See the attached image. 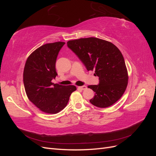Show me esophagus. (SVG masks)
I'll return each mask as SVG.
<instances>
[{"mask_svg": "<svg viewBox=\"0 0 156 156\" xmlns=\"http://www.w3.org/2000/svg\"><path fill=\"white\" fill-rule=\"evenodd\" d=\"M79 89H81V90H85V89H87V86H85V85H84V86H81V87H78Z\"/></svg>", "mask_w": 156, "mask_h": 156, "instance_id": "1", "label": "esophagus"}]
</instances>
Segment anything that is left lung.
<instances>
[{"instance_id": "obj_1", "label": "left lung", "mask_w": 156, "mask_h": 156, "mask_svg": "<svg viewBox=\"0 0 156 156\" xmlns=\"http://www.w3.org/2000/svg\"><path fill=\"white\" fill-rule=\"evenodd\" d=\"M67 45L87 69L94 70V75L99 77L98 85L88 86L95 92L90 102L106 108L120 100L127 88L128 74L119 48L111 42L94 37L69 40Z\"/></svg>"}]
</instances>
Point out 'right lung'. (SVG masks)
I'll list each match as a JSON object with an SVG mask.
<instances>
[{"mask_svg":"<svg viewBox=\"0 0 156 156\" xmlns=\"http://www.w3.org/2000/svg\"><path fill=\"white\" fill-rule=\"evenodd\" d=\"M64 42L46 44L28 57L23 72L27 96L36 107L48 114H56L67 105L74 85L63 86L52 83L57 75L55 64Z\"/></svg>","mask_w":156,"mask_h":156,"instance_id":"right-lung-1","label":"right lung"}]
</instances>
